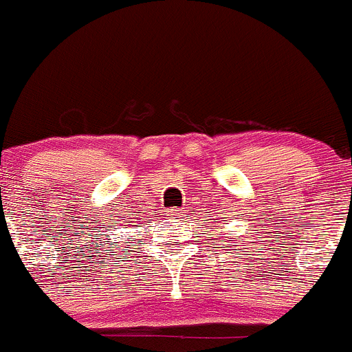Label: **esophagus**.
<instances>
[{
	"label": "esophagus",
	"mask_w": 352,
	"mask_h": 352,
	"mask_svg": "<svg viewBox=\"0 0 352 352\" xmlns=\"http://www.w3.org/2000/svg\"><path fill=\"white\" fill-rule=\"evenodd\" d=\"M180 213H182V210H179V208H175V210L170 211V214H172V217H175V218H179Z\"/></svg>",
	"instance_id": "1"
}]
</instances>
